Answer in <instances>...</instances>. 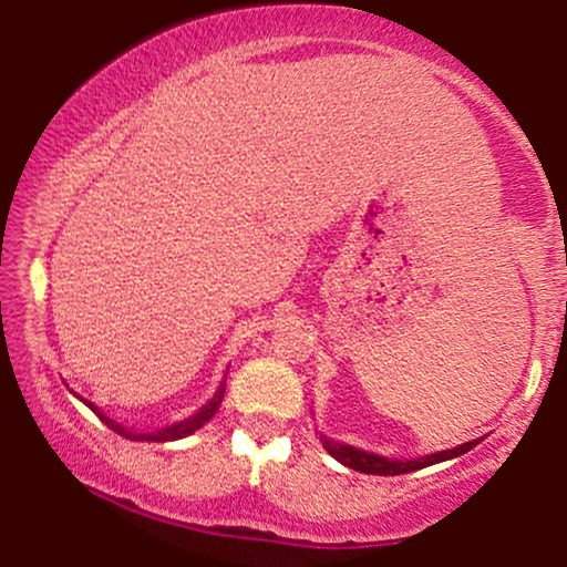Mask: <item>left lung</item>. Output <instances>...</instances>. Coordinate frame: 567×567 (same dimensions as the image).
Instances as JSON below:
<instances>
[{"label":"left lung","mask_w":567,"mask_h":567,"mask_svg":"<svg viewBox=\"0 0 567 567\" xmlns=\"http://www.w3.org/2000/svg\"><path fill=\"white\" fill-rule=\"evenodd\" d=\"M322 444H324V449H328L330 456H336L340 464H346V467H351L355 472H367V475H405V472L431 467V464H436V462L454 460V456H460L464 452H470L472 446H477L480 441L475 439V441H467V444H462V446L446 449V452L429 454V456H423V460H405V462H402V460H386V456L361 452V449H353V446H346V444H336V441H330L324 436H322Z\"/></svg>","instance_id":"1"}]
</instances>
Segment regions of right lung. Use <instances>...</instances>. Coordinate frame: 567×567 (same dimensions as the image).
Instances as JSON below:
<instances>
[{
    "instance_id": "right-lung-1",
    "label": "right lung",
    "mask_w": 567,
    "mask_h": 567,
    "mask_svg": "<svg viewBox=\"0 0 567 567\" xmlns=\"http://www.w3.org/2000/svg\"><path fill=\"white\" fill-rule=\"evenodd\" d=\"M221 398H224V382H221L219 390H216L214 398L208 400V405L200 408L196 415L185 417V421L175 423V425H167V429H159V431H154V433H134V431H126V429H123V425L113 423L111 417L100 413V410H97L95 405H92V402L84 400V405H87V408L92 410V413H95V415L100 417V421H103V423L107 425V429L115 431V433H121V436H126V439H131V441H175V439H183V436H188V433L198 431L200 425L212 421L214 413H216V410H219V405H221Z\"/></svg>"
}]
</instances>
